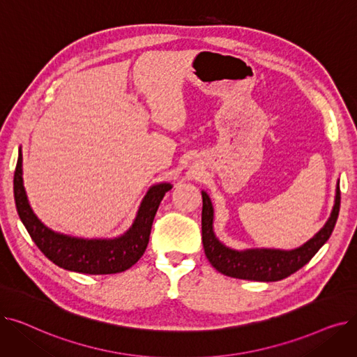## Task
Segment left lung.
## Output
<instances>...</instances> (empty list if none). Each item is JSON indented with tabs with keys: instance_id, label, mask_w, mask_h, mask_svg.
I'll list each match as a JSON object with an SVG mask.
<instances>
[{
	"instance_id": "left-lung-1",
	"label": "left lung",
	"mask_w": 357,
	"mask_h": 357,
	"mask_svg": "<svg viewBox=\"0 0 357 357\" xmlns=\"http://www.w3.org/2000/svg\"><path fill=\"white\" fill-rule=\"evenodd\" d=\"M202 194V245L210 264L222 275L231 278L260 280V282H275L301 269L321 249L330 238L337 217L340 211V186L337 183L334 207L324 227L310 238L303 246L294 250L279 249H248L234 250L215 237L213 230L214 208L207 192Z\"/></svg>"
}]
</instances>
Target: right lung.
Wrapping results in <instances>:
<instances>
[{
  "mask_svg": "<svg viewBox=\"0 0 357 357\" xmlns=\"http://www.w3.org/2000/svg\"><path fill=\"white\" fill-rule=\"evenodd\" d=\"M23 156L18 155L14 172V199L20 220L31 240L54 265L66 271L88 275H109L124 272L143 256L152 224L171 183H158L144 195L135 222L116 238H81L56 233L46 227L33 213L23 185Z\"/></svg>",
  "mask_w": 357,
  "mask_h": 357,
  "instance_id": "right-lung-1",
  "label": "right lung"
}]
</instances>
